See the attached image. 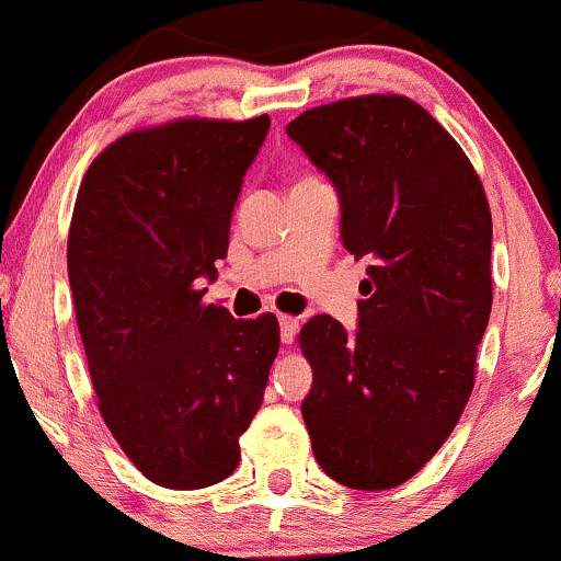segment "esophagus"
Segmentation results:
<instances>
[{
    "mask_svg": "<svg viewBox=\"0 0 561 561\" xmlns=\"http://www.w3.org/2000/svg\"><path fill=\"white\" fill-rule=\"evenodd\" d=\"M300 321L295 317H287V313H279V327H282V343L289 345L295 340V332H298Z\"/></svg>",
    "mask_w": 561,
    "mask_h": 561,
    "instance_id": "34e87169",
    "label": "esophagus"
}]
</instances>
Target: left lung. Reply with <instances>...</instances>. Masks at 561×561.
<instances>
[{
	"instance_id": "left-lung-1",
	"label": "left lung",
	"mask_w": 561,
	"mask_h": 561,
	"mask_svg": "<svg viewBox=\"0 0 561 561\" xmlns=\"http://www.w3.org/2000/svg\"><path fill=\"white\" fill-rule=\"evenodd\" d=\"M343 205V244L371 259L358 330L313 317L302 422L319 467L390 491L437 454L472 396L493 302L491 205L465 150L403 94L345 96L287 124Z\"/></svg>"
}]
</instances>
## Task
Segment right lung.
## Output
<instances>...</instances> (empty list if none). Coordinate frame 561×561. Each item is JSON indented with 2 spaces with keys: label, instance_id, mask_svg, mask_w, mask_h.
<instances>
[{
  "label": "right lung",
  "instance_id": "add662e5",
  "mask_svg": "<svg viewBox=\"0 0 561 561\" xmlns=\"http://www.w3.org/2000/svg\"><path fill=\"white\" fill-rule=\"evenodd\" d=\"M268 124L192 115L134 128L92 160L73 205L68 279L96 409L131 465L171 491L234 472L279 353L274 313L234 319L197 287L227 259Z\"/></svg>",
  "mask_w": 561,
  "mask_h": 561
}]
</instances>
